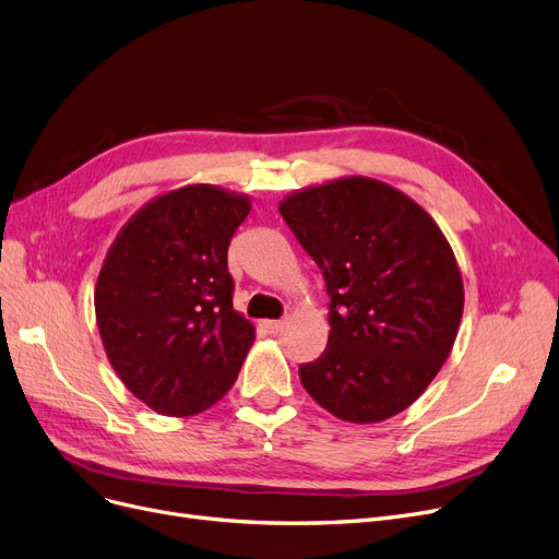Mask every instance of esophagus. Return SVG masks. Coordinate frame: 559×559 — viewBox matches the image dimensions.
<instances>
[{"label":"esophagus","mask_w":559,"mask_h":559,"mask_svg":"<svg viewBox=\"0 0 559 559\" xmlns=\"http://www.w3.org/2000/svg\"><path fill=\"white\" fill-rule=\"evenodd\" d=\"M262 326H264V331L278 333V331L285 326V322H283V320H264V322H262Z\"/></svg>","instance_id":"34e87169"}]
</instances>
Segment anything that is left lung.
I'll return each mask as SVG.
<instances>
[{
  "label": "left lung",
  "instance_id": "left-lung-1",
  "mask_svg": "<svg viewBox=\"0 0 559 559\" xmlns=\"http://www.w3.org/2000/svg\"><path fill=\"white\" fill-rule=\"evenodd\" d=\"M278 210L331 299L329 343L299 366L304 388L340 420L400 414L441 370L464 312L445 235L402 191L360 176L297 191Z\"/></svg>",
  "mask_w": 559,
  "mask_h": 559
}]
</instances>
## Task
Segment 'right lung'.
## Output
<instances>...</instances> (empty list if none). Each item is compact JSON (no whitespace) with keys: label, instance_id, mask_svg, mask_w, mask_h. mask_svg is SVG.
<instances>
[{"label":"right lung","instance_id":"1","mask_svg":"<svg viewBox=\"0 0 559 559\" xmlns=\"http://www.w3.org/2000/svg\"><path fill=\"white\" fill-rule=\"evenodd\" d=\"M251 203L189 185L141 207L118 233L95 285V318L109 362L164 416L219 402L253 345L233 310L228 247Z\"/></svg>","mask_w":559,"mask_h":559}]
</instances>
